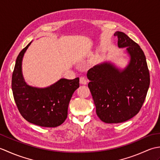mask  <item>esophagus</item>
<instances>
[{"mask_svg": "<svg viewBox=\"0 0 160 160\" xmlns=\"http://www.w3.org/2000/svg\"><path fill=\"white\" fill-rule=\"evenodd\" d=\"M80 82L82 84H87V80L84 77H80Z\"/></svg>", "mask_w": 160, "mask_h": 160, "instance_id": "obj_1", "label": "esophagus"}]
</instances>
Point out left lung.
Returning <instances> with one entry per match:
<instances>
[{
  "label": "left lung",
  "instance_id": "8db88e82",
  "mask_svg": "<svg viewBox=\"0 0 160 160\" xmlns=\"http://www.w3.org/2000/svg\"><path fill=\"white\" fill-rule=\"evenodd\" d=\"M118 45L127 47L130 62L120 70L104 62L88 71V84L96 113L105 123H121L137 115L143 105L150 84V75L143 51L121 32H116Z\"/></svg>",
  "mask_w": 160,
  "mask_h": 160
}]
</instances>
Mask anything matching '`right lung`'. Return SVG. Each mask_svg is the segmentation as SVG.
<instances>
[{
	"instance_id": "obj_1",
	"label": "right lung",
	"mask_w": 160,
	"mask_h": 160,
	"mask_svg": "<svg viewBox=\"0 0 160 160\" xmlns=\"http://www.w3.org/2000/svg\"><path fill=\"white\" fill-rule=\"evenodd\" d=\"M30 42L16 58L12 79V89L16 106L22 116L30 123L43 127H56L67 117L69 103L80 86L79 78H61L46 88L28 85L22 73V61Z\"/></svg>"
}]
</instances>
